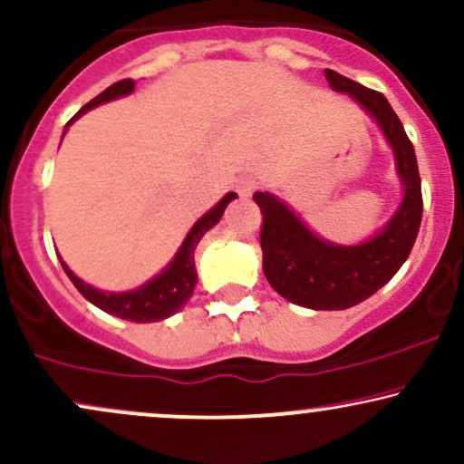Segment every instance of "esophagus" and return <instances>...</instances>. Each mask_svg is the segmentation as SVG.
I'll use <instances>...</instances> for the list:
<instances>
[{
  "mask_svg": "<svg viewBox=\"0 0 464 464\" xmlns=\"http://www.w3.org/2000/svg\"><path fill=\"white\" fill-rule=\"evenodd\" d=\"M255 188H257V180H255V177H242V179L236 180V189L242 196H250V194H253Z\"/></svg>",
  "mask_w": 464,
  "mask_h": 464,
  "instance_id": "1",
  "label": "esophagus"
}]
</instances>
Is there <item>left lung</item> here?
Segmentation results:
<instances>
[{
  "instance_id": "8db88e82",
  "label": "left lung",
  "mask_w": 464,
  "mask_h": 464,
  "mask_svg": "<svg viewBox=\"0 0 464 464\" xmlns=\"http://www.w3.org/2000/svg\"><path fill=\"white\" fill-rule=\"evenodd\" d=\"M324 78L334 92L349 93L384 132L403 188L401 205L371 239L343 246L318 237L275 194L255 191L253 198L264 218L259 242L268 284L296 305L347 310L375 295L406 262L420 227L423 196L412 141L384 95L340 76L334 69H324Z\"/></svg>"
}]
</instances>
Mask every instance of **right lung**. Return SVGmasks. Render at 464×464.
<instances>
[{"instance_id":"1","label":"right lung","mask_w":464,"mask_h":464,"mask_svg":"<svg viewBox=\"0 0 464 464\" xmlns=\"http://www.w3.org/2000/svg\"><path fill=\"white\" fill-rule=\"evenodd\" d=\"M135 92V82L132 80H120V82L111 84L109 89H104L102 93L95 95L89 104H84L82 109L78 111L72 120L67 121V126L72 124L73 120H78L80 115H84L87 111L95 109V106L111 102V100L121 98V95H129ZM65 126V130H67ZM237 194L228 191L227 196H222V200L218 202L216 207H211L205 216L200 218L198 222H194V227L189 228L188 237L183 239L180 248L174 255V259L169 262L157 276H152L148 284L130 292H104L98 290V287L84 284L80 276H76L69 270V266L63 262V268L72 284L78 287L80 295L84 296L89 303H93L95 307L106 314H113L117 318H124V321L132 323H154L163 321V318L177 314L185 303L189 301V296L194 295L196 281H198V275H196V264H194V250L198 246V242L209 231L211 227H216L220 222L222 214H225L227 205L231 200H236Z\"/></svg>"}]
</instances>
